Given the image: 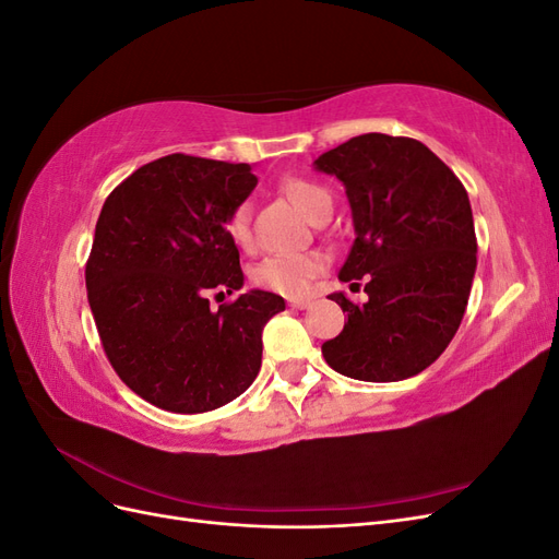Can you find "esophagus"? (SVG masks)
Masks as SVG:
<instances>
[{
    "mask_svg": "<svg viewBox=\"0 0 559 559\" xmlns=\"http://www.w3.org/2000/svg\"><path fill=\"white\" fill-rule=\"evenodd\" d=\"M310 306L308 298H289V308L294 310H306Z\"/></svg>",
    "mask_w": 559,
    "mask_h": 559,
    "instance_id": "34e87169",
    "label": "esophagus"
}]
</instances>
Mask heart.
<instances>
[{
    "mask_svg": "<svg viewBox=\"0 0 559 559\" xmlns=\"http://www.w3.org/2000/svg\"><path fill=\"white\" fill-rule=\"evenodd\" d=\"M282 193L289 198L294 205L306 214L314 216V212L331 202L329 191L310 179L302 177H286L280 183ZM251 205L240 202L228 218H226V233L228 238L238 247L251 245ZM329 265V257L324 251H296V253H273L265 257L257 267H253V282L263 289H270L282 296H302L317 275H321Z\"/></svg>",
    "mask_w": 559,
    "mask_h": 559,
    "instance_id": "1",
    "label": "heart"
}]
</instances>
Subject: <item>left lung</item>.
I'll use <instances>...</instances> for the list:
<instances>
[{
	"label": "left lung",
	"instance_id": "obj_1",
	"mask_svg": "<svg viewBox=\"0 0 559 559\" xmlns=\"http://www.w3.org/2000/svg\"><path fill=\"white\" fill-rule=\"evenodd\" d=\"M314 165L345 183L352 207L357 238L341 280L368 277L364 306L331 294L347 321L321 354L354 380L413 378L445 352L468 302L478 242L464 183L421 142L382 132Z\"/></svg>",
	"mask_w": 559,
	"mask_h": 559
}]
</instances>
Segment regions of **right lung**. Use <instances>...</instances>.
I'll return each instance as SVG.
<instances>
[{
  "label": "right lung",
  "mask_w": 559,
  "mask_h": 559,
  "mask_svg": "<svg viewBox=\"0 0 559 559\" xmlns=\"http://www.w3.org/2000/svg\"><path fill=\"white\" fill-rule=\"evenodd\" d=\"M257 181L247 163L170 154L99 212L86 263L95 326L116 376L156 408H222L259 376L261 333L284 298L253 289L210 308L245 282L226 218Z\"/></svg>",
  "instance_id": "add662e5"
}]
</instances>
